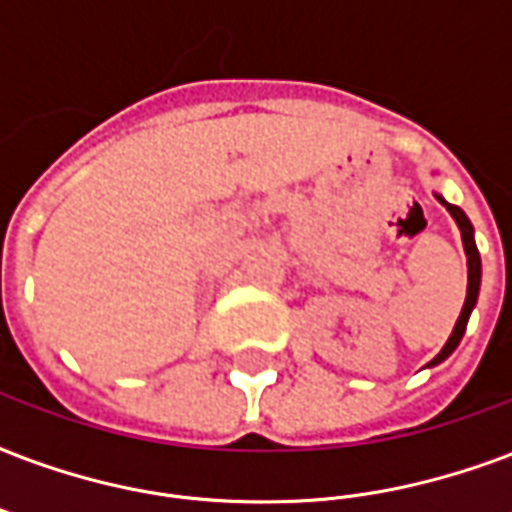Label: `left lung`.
I'll use <instances>...</instances> for the list:
<instances>
[{
	"mask_svg": "<svg viewBox=\"0 0 512 512\" xmlns=\"http://www.w3.org/2000/svg\"><path fill=\"white\" fill-rule=\"evenodd\" d=\"M438 201L443 206H446L448 212H451V217L456 220V225H459V230H462V244H464V255H467V298H464V306H462V314H459V319H456L454 325V333L448 335L446 346L440 349V354L435 357V360L429 362V368L432 365H438V362H443L451 354V351L459 346V341H462L464 330H467V322H470V314H473L475 303H478V290H481V255H478V247H475V239H473V222L467 220V214L459 209V206L448 204V201H443L438 195Z\"/></svg>",
	"mask_w": 512,
	"mask_h": 512,
	"instance_id": "left-lung-1",
	"label": "left lung"
}]
</instances>
